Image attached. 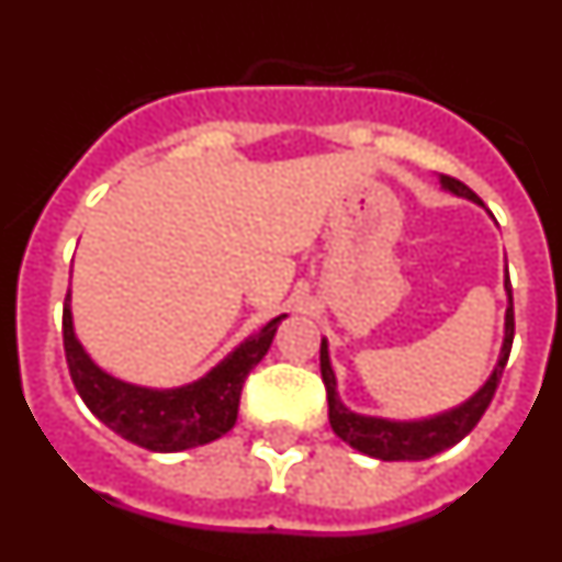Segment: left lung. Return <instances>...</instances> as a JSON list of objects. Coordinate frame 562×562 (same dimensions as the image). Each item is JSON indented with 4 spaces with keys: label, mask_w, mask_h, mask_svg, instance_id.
<instances>
[{
    "label": "left lung",
    "mask_w": 562,
    "mask_h": 562,
    "mask_svg": "<svg viewBox=\"0 0 562 562\" xmlns=\"http://www.w3.org/2000/svg\"><path fill=\"white\" fill-rule=\"evenodd\" d=\"M441 188H448L456 196H464V200H481L475 196L464 182H459L456 177L441 173ZM506 295H509V306H506V329H504V346H501L498 366L493 369L490 380L475 391L467 402H461L459 408L445 411V414H436L430 419H414V422H396V419H376V416H360L355 411H349L337 396V380L335 371H331L329 362V346L326 340L321 342V374H324L326 385V400H329V422L331 430L340 436L346 445H351L360 453L371 456V459L382 461H422L430 459V456L441 453V450L453 448L464 439L470 430L479 425V419L484 416V411L490 408L493 402L495 389H498L501 374H504V366L509 360V351H513V337H515V312H513V286H509V278H506Z\"/></svg>",
    "instance_id": "left-lung-1"
}]
</instances>
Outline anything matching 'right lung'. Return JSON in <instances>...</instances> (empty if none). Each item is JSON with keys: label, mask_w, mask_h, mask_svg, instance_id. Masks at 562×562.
<instances>
[{"label": "right lung", "mask_w": 562, "mask_h": 562, "mask_svg": "<svg viewBox=\"0 0 562 562\" xmlns=\"http://www.w3.org/2000/svg\"><path fill=\"white\" fill-rule=\"evenodd\" d=\"M284 317L286 315L272 317L265 329L247 337L202 380L182 385V389L157 391L114 380L112 374L98 369L72 329L67 292L61 324L64 351H67L69 376L76 382L78 394L106 428H112L132 445L154 450V453H180V450L200 448V445L220 439L236 425L241 385L267 355L278 324Z\"/></svg>", "instance_id": "right-lung-1"}]
</instances>
